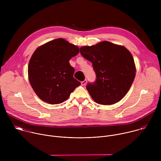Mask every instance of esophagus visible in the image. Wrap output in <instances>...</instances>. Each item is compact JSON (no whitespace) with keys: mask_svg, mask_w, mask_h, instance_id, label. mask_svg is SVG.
Returning <instances> with one entry per match:
<instances>
[{"mask_svg":"<svg viewBox=\"0 0 161 161\" xmlns=\"http://www.w3.org/2000/svg\"><path fill=\"white\" fill-rule=\"evenodd\" d=\"M86 82H87V80H85L84 81H81V85H86Z\"/></svg>","mask_w":161,"mask_h":161,"instance_id":"1","label":"esophagus"}]
</instances>
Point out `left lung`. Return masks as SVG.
<instances>
[{
  "label": "left lung",
  "mask_w": 161,
  "mask_h": 161,
  "mask_svg": "<svg viewBox=\"0 0 161 161\" xmlns=\"http://www.w3.org/2000/svg\"><path fill=\"white\" fill-rule=\"evenodd\" d=\"M80 53L92 63L96 75V81L86 86L93 100L103 105L120 101L136 76L134 61L130 52L123 46L104 41L91 47H81Z\"/></svg>",
  "instance_id": "8db88e82"
}]
</instances>
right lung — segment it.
I'll return each instance as SVG.
<instances>
[{
  "label": "right lung",
  "mask_w": 161,
  "mask_h": 161,
  "mask_svg": "<svg viewBox=\"0 0 161 161\" xmlns=\"http://www.w3.org/2000/svg\"><path fill=\"white\" fill-rule=\"evenodd\" d=\"M80 52L77 47L58 38L38 47L28 67L30 83L43 101L57 104L70 96L81 83L74 77L75 69L69 61Z\"/></svg>",
  "instance_id": "right-lung-1"
}]
</instances>
